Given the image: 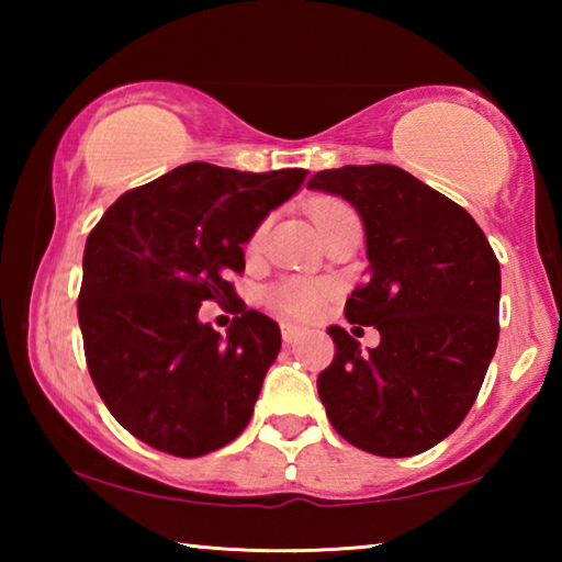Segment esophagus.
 Segmentation results:
<instances>
[{
  "label": "esophagus",
  "instance_id": "1",
  "mask_svg": "<svg viewBox=\"0 0 562 562\" xmlns=\"http://www.w3.org/2000/svg\"><path fill=\"white\" fill-rule=\"evenodd\" d=\"M300 339V327L292 325V322H282V341L284 345H294Z\"/></svg>",
  "mask_w": 562,
  "mask_h": 562
}]
</instances>
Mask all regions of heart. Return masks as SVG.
<instances>
[{"mask_svg": "<svg viewBox=\"0 0 562 562\" xmlns=\"http://www.w3.org/2000/svg\"><path fill=\"white\" fill-rule=\"evenodd\" d=\"M341 213H349V207L339 201H325L315 207V223L317 227L325 225L331 217H337ZM265 227H258L252 243H258L262 237ZM329 284L325 282H310V280H282L274 284V288L268 292V302L274 312H280L282 317L290 319H310L319 315L325 310V304L329 300Z\"/></svg>", "mask_w": 562, "mask_h": 562, "instance_id": "obj_1", "label": "heart"}]
</instances>
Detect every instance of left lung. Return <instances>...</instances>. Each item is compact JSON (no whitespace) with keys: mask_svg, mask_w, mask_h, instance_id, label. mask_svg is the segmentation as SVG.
<instances>
[{"mask_svg":"<svg viewBox=\"0 0 562 562\" xmlns=\"http://www.w3.org/2000/svg\"><path fill=\"white\" fill-rule=\"evenodd\" d=\"M307 188L359 213L369 278L345 315L382 335L361 351L347 329H327L337 351L317 392L329 422L351 446L389 459L431 449L471 412L496 355V255L461 205L396 166L319 170Z\"/></svg>","mask_w":562,"mask_h":562,"instance_id":"8db88e82","label":"left lung"}]
</instances>
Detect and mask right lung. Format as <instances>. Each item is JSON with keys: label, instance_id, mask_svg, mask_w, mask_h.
<instances>
[{"label": "right lung", "instance_id": "1", "mask_svg": "<svg viewBox=\"0 0 562 562\" xmlns=\"http://www.w3.org/2000/svg\"><path fill=\"white\" fill-rule=\"evenodd\" d=\"M304 178L302 168L247 173L195 160L123 193L91 231L83 351L103 404L136 439L195 459L243 434L282 337L227 278L245 270L243 245ZM205 299L241 315L225 338L196 319Z\"/></svg>", "mask_w": 562, "mask_h": 562}]
</instances>
